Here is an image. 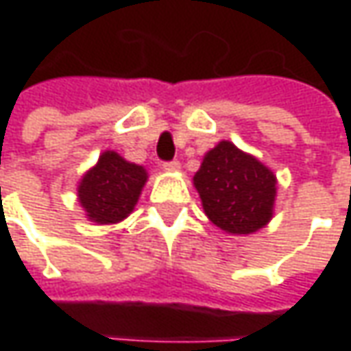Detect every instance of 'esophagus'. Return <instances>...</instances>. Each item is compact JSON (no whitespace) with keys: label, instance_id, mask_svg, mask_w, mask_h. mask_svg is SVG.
Instances as JSON below:
<instances>
[{"label":"esophagus","instance_id":"obj_1","mask_svg":"<svg viewBox=\"0 0 351 351\" xmlns=\"http://www.w3.org/2000/svg\"><path fill=\"white\" fill-rule=\"evenodd\" d=\"M162 168L166 169V171H178L182 166H180V162H176V160H173V162H164V164H162Z\"/></svg>","mask_w":351,"mask_h":351}]
</instances>
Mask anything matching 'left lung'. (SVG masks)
<instances>
[{
  "label": "left lung",
  "instance_id": "8db88e82",
  "mask_svg": "<svg viewBox=\"0 0 351 351\" xmlns=\"http://www.w3.org/2000/svg\"><path fill=\"white\" fill-rule=\"evenodd\" d=\"M193 185L205 215L224 232L250 234L274 217L277 193L274 171L232 142H219L205 154Z\"/></svg>",
  "mask_w": 351,
  "mask_h": 351
}]
</instances>
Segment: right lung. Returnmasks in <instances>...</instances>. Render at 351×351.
<instances>
[{"mask_svg": "<svg viewBox=\"0 0 351 351\" xmlns=\"http://www.w3.org/2000/svg\"><path fill=\"white\" fill-rule=\"evenodd\" d=\"M148 173L123 156L107 150L97 164L84 173L77 185V199L91 223L115 224L127 219L138 203Z\"/></svg>", "mask_w": 351, "mask_h": 351, "instance_id": "right-lung-1", "label": "right lung"}]
</instances>
